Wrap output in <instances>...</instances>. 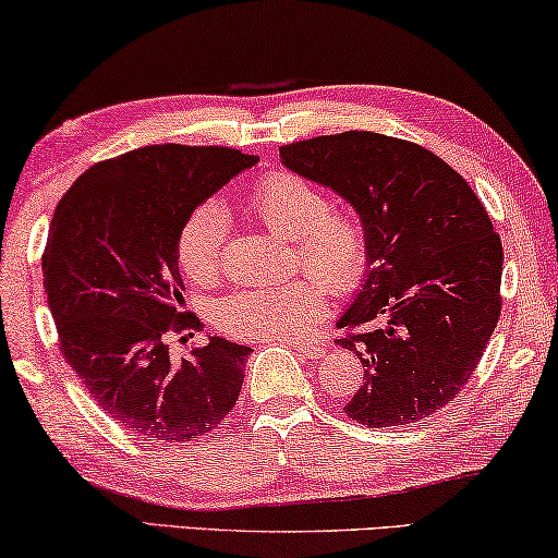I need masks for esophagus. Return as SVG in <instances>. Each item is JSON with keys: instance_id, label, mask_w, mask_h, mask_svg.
<instances>
[{"instance_id": "1", "label": "esophagus", "mask_w": 558, "mask_h": 558, "mask_svg": "<svg viewBox=\"0 0 558 558\" xmlns=\"http://www.w3.org/2000/svg\"><path fill=\"white\" fill-rule=\"evenodd\" d=\"M293 351L305 361H320L323 355H326V348L320 343H295Z\"/></svg>"}]
</instances>
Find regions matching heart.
Instances as JSON below:
<instances>
[{
  "label": "heart",
  "mask_w": 558,
  "mask_h": 558,
  "mask_svg": "<svg viewBox=\"0 0 558 558\" xmlns=\"http://www.w3.org/2000/svg\"><path fill=\"white\" fill-rule=\"evenodd\" d=\"M251 207L276 235L295 247V257L330 293L345 295L361 286L371 265V240L351 210H330L326 193L288 170L265 174L251 193ZM228 210L205 199L182 222L178 263L193 282L220 276L228 243ZM326 313V295L311 278L235 290L215 307V320L228 336L243 340H295L313 330Z\"/></svg>",
  "instance_id": "1"
}]
</instances>
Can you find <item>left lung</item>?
I'll return each mask as SVG.
<instances>
[{"mask_svg": "<svg viewBox=\"0 0 558 558\" xmlns=\"http://www.w3.org/2000/svg\"><path fill=\"white\" fill-rule=\"evenodd\" d=\"M290 172L343 197L363 220L371 265L338 328L361 355L363 386L345 413L368 428L415 423L471 378L501 315L504 247L451 165L378 132L280 147Z\"/></svg>", "mask_w": 558, "mask_h": 558, "instance_id": "left-lung-1", "label": "left lung"}]
</instances>
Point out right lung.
<instances>
[{"label":"right lung","instance_id":"1","mask_svg":"<svg viewBox=\"0 0 558 558\" xmlns=\"http://www.w3.org/2000/svg\"><path fill=\"white\" fill-rule=\"evenodd\" d=\"M257 162L228 147L149 145L97 162L57 205L41 257L60 345L93 401L132 434L180 446L232 411L251 348L210 336L172 361L187 215Z\"/></svg>","mask_w":558,"mask_h":558}]
</instances>
